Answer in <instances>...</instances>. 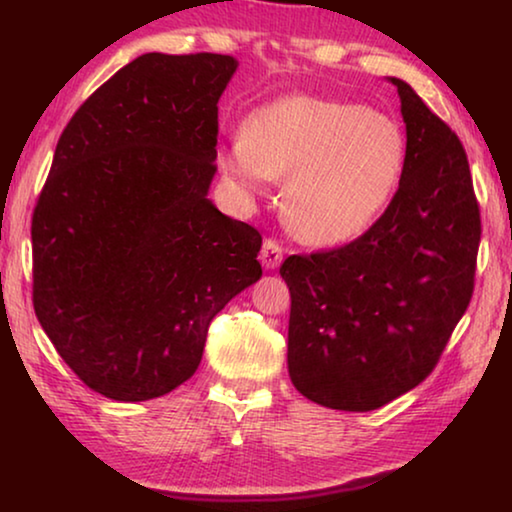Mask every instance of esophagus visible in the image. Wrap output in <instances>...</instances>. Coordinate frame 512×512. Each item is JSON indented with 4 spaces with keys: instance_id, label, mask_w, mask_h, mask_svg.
<instances>
[{
    "instance_id": "1",
    "label": "esophagus",
    "mask_w": 512,
    "mask_h": 512,
    "mask_svg": "<svg viewBox=\"0 0 512 512\" xmlns=\"http://www.w3.org/2000/svg\"><path fill=\"white\" fill-rule=\"evenodd\" d=\"M282 258H284L282 244H279L277 240H270V237H268V240H265L263 247H261V263H263V268L265 270L279 268Z\"/></svg>"
}]
</instances>
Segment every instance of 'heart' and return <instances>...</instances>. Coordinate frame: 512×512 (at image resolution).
Listing matches in <instances>:
<instances>
[{
  "label": "heart",
  "instance_id": "obj_1",
  "mask_svg": "<svg viewBox=\"0 0 512 512\" xmlns=\"http://www.w3.org/2000/svg\"><path fill=\"white\" fill-rule=\"evenodd\" d=\"M405 160L408 139L391 116L303 93L256 109L219 156L247 191L286 177L284 221L314 247H338L373 228L401 186Z\"/></svg>",
  "mask_w": 512,
  "mask_h": 512
}]
</instances>
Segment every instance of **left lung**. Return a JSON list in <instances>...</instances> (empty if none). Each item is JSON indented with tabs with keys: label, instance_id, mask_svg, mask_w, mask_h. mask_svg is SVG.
I'll list each match as a JSON object with an SVG mask.
<instances>
[{
	"label": "left lung",
	"instance_id": "obj_1",
	"mask_svg": "<svg viewBox=\"0 0 512 512\" xmlns=\"http://www.w3.org/2000/svg\"><path fill=\"white\" fill-rule=\"evenodd\" d=\"M408 160L377 223L345 247L289 256V375L310 401L368 412L436 368L473 296L480 207L450 125L401 79Z\"/></svg>",
	"mask_w": 512,
	"mask_h": 512
}]
</instances>
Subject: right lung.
I'll use <instances>...</instances> for the list:
<instances>
[{
  "instance_id": "obj_1",
  "label": "right lung",
  "mask_w": 512,
  "mask_h": 512,
  "mask_svg": "<svg viewBox=\"0 0 512 512\" xmlns=\"http://www.w3.org/2000/svg\"><path fill=\"white\" fill-rule=\"evenodd\" d=\"M237 60L146 53L76 109L32 214V303L62 361L114 401L170 394L263 275V237L207 198Z\"/></svg>"
}]
</instances>
